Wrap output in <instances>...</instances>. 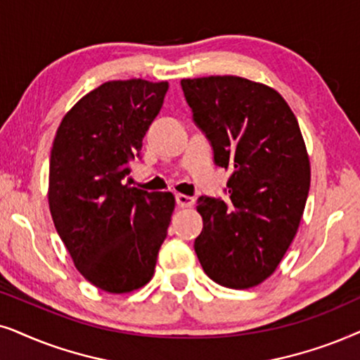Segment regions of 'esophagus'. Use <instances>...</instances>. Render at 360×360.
Listing matches in <instances>:
<instances>
[{
  "instance_id": "esophagus-1",
  "label": "esophagus",
  "mask_w": 360,
  "mask_h": 360,
  "mask_svg": "<svg viewBox=\"0 0 360 360\" xmlns=\"http://www.w3.org/2000/svg\"><path fill=\"white\" fill-rule=\"evenodd\" d=\"M176 202L179 205L181 209H189L194 205V198H191V195H184V194H176Z\"/></svg>"
}]
</instances>
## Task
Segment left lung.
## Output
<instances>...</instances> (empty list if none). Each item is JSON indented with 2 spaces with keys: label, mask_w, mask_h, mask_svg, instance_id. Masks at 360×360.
I'll return each mask as SVG.
<instances>
[{
  "label": "left lung",
  "mask_w": 360,
  "mask_h": 360,
  "mask_svg": "<svg viewBox=\"0 0 360 360\" xmlns=\"http://www.w3.org/2000/svg\"><path fill=\"white\" fill-rule=\"evenodd\" d=\"M181 85L215 165L232 171L227 199L198 200L204 227L194 250L215 283L252 288L280 265L304 212L311 166L298 120L275 89L243 77Z\"/></svg>",
  "instance_id": "left-lung-1"
}]
</instances>
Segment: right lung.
I'll return each mask as SVG.
<instances>
[{"label": "right lung", "mask_w": 360, "mask_h": 360, "mask_svg": "<svg viewBox=\"0 0 360 360\" xmlns=\"http://www.w3.org/2000/svg\"><path fill=\"white\" fill-rule=\"evenodd\" d=\"M167 87L105 82L65 113L52 143L47 199L56 230L80 275L112 295L151 280L174 210L171 193L124 183Z\"/></svg>", "instance_id": "add662e5"}]
</instances>
